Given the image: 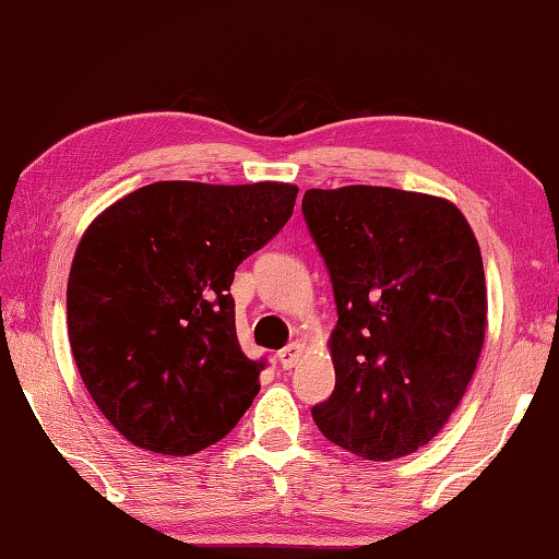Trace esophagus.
I'll return each mask as SVG.
<instances>
[{
    "instance_id": "obj_1",
    "label": "esophagus",
    "mask_w": 559,
    "mask_h": 559,
    "mask_svg": "<svg viewBox=\"0 0 559 559\" xmlns=\"http://www.w3.org/2000/svg\"><path fill=\"white\" fill-rule=\"evenodd\" d=\"M302 355H305V345L302 342H292V345H287L285 349H280V362H282V367L285 369H292L295 367L299 359H302Z\"/></svg>"
}]
</instances>
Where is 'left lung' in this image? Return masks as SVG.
Returning a JSON list of instances; mask_svg holds the SVG:
<instances>
[{"label":"left lung","instance_id":"obj_1","mask_svg":"<svg viewBox=\"0 0 559 559\" xmlns=\"http://www.w3.org/2000/svg\"><path fill=\"white\" fill-rule=\"evenodd\" d=\"M302 212L337 305L334 392L314 423L357 457H405L457 409L483 352L475 231L442 197L392 187L307 190Z\"/></svg>","mask_w":559,"mask_h":559}]
</instances>
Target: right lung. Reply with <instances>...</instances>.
<instances>
[{
    "label": "right lung",
    "instance_id": "add662e5",
    "mask_svg": "<svg viewBox=\"0 0 559 559\" xmlns=\"http://www.w3.org/2000/svg\"><path fill=\"white\" fill-rule=\"evenodd\" d=\"M285 182H154L80 239L67 328L82 382L119 435L157 454L219 442L260 392L264 362L239 347L237 264L285 227Z\"/></svg>",
    "mask_w": 559,
    "mask_h": 559
}]
</instances>
